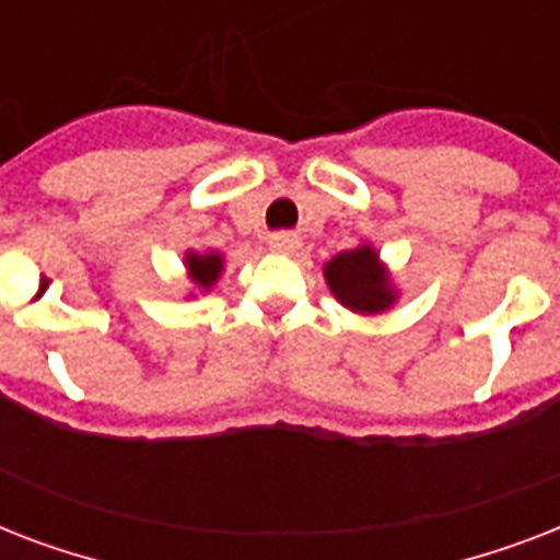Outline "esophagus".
<instances>
[{"instance_id": "obj_1", "label": "esophagus", "mask_w": 560, "mask_h": 560, "mask_svg": "<svg viewBox=\"0 0 560 560\" xmlns=\"http://www.w3.org/2000/svg\"><path fill=\"white\" fill-rule=\"evenodd\" d=\"M270 249L272 253H293L299 246V237L290 235V232H276V235H270Z\"/></svg>"}]
</instances>
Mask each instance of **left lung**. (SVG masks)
<instances>
[{
  "label": "left lung",
  "instance_id": "left-lung-1",
  "mask_svg": "<svg viewBox=\"0 0 560 560\" xmlns=\"http://www.w3.org/2000/svg\"><path fill=\"white\" fill-rule=\"evenodd\" d=\"M328 288L342 305L363 314H377L392 305L389 281L383 276L377 255L369 246H358L349 253H340L325 267Z\"/></svg>",
  "mask_w": 560,
  "mask_h": 560
}]
</instances>
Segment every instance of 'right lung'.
Masks as SVG:
<instances>
[{"mask_svg":"<svg viewBox=\"0 0 560 560\" xmlns=\"http://www.w3.org/2000/svg\"><path fill=\"white\" fill-rule=\"evenodd\" d=\"M188 272L200 288H211L220 272V255H188Z\"/></svg>","mask_w":560,"mask_h":560,"instance_id":"1","label":"right lung"}]
</instances>
